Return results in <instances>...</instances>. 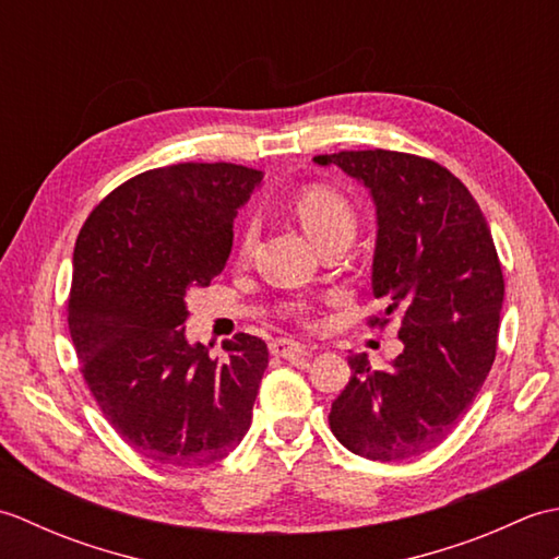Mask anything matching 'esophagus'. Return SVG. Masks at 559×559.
Masks as SVG:
<instances>
[{"label":"esophagus","mask_w":559,"mask_h":559,"mask_svg":"<svg viewBox=\"0 0 559 559\" xmlns=\"http://www.w3.org/2000/svg\"><path fill=\"white\" fill-rule=\"evenodd\" d=\"M271 353L276 355V358L283 360H302L307 355H312V348L305 346L300 341H293V338H276L271 341Z\"/></svg>","instance_id":"esophagus-1"}]
</instances>
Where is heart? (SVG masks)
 Returning a JSON list of instances; mask_svg holds the SVG:
<instances>
[{
  "label": "heart",
  "instance_id": "heart-1",
  "mask_svg": "<svg viewBox=\"0 0 559 559\" xmlns=\"http://www.w3.org/2000/svg\"><path fill=\"white\" fill-rule=\"evenodd\" d=\"M290 206L295 216L302 223L307 235L322 247L331 240L350 242L355 228H358V211L350 201L336 192L334 187L326 185H305L293 194ZM257 225L254 221H245L240 228V240H237V249L240 254H247L254 245Z\"/></svg>",
  "mask_w": 559,
  "mask_h": 559
}]
</instances>
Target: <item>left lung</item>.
I'll list each match as a JSON object with an SVG mask.
<instances>
[{
  "instance_id": "8db88e82",
  "label": "left lung",
  "mask_w": 559,
  "mask_h": 559,
  "mask_svg": "<svg viewBox=\"0 0 559 559\" xmlns=\"http://www.w3.org/2000/svg\"><path fill=\"white\" fill-rule=\"evenodd\" d=\"M360 180L377 206L372 295L399 322L403 353L389 370L350 355V379L329 425L353 454L403 461L454 430L495 362L502 264L478 201L442 165L401 151L314 156Z\"/></svg>"
}]
</instances>
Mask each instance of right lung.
I'll list each match as a JSON object with an SVG mask.
<instances>
[{
    "label": "right lung",
    "instance_id": "right-lung-1",
    "mask_svg": "<svg viewBox=\"0 0 559 559\" xmlns=\"http://www.w3.org/2000/svg\"><path fill=\"white\" fill-rule=\"evenodd\" d=\"M261 173L235 163L146 170L105 197L74 247L69 331L83 382L124 442L165 466L228 456L252 423L266 343L235 334L228 358L185 338L187 293L223 271L235 213Z\"/></svg>",
    "mask_w": 559,
    "mask_h": 559
}]
</instances>
